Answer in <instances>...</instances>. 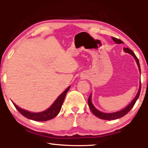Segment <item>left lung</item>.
Segmentation results:
<instances>
[{"mask_svg": "<svg viewBox=\"0 0 148 148\" xmlns=\"http://www.w3.org/2000/svg\"><path fill=\"white\" fill-rule=\"evenodd\" d=\"M112 40H113L115 42H116V44L123 43V42L121 41V40H119L118 38H114V37H112ZM123 49H124L125 52L131 54L134 57V58L135 59V60H136L138 66V69H139L140 72V66L139 61H138V59L136 57V55L134 53V52L132 51L131 49H130L129 48H125V47H124ZM140 74H141V72H140ZM140 90H141V82H140V85L138 91L137 95H136V97H135V98L133 100H132V101L128 105V106H127V107H125L124 109L120 110V111H119V112H114V113H109L108 114V113H103V112L99 111V110H97L96 108H95L93 106V104H92V102H91V95H90V96H89V99H88L89 107L90 110H91V112H92V114H93L95 116L98 117L99 118H100V119H104V120L117 119L118 118H120V117H123L124 116H125V115L128 113L130 110H131L132 108V107L134 106V105L135 104V103H136V101L138 100V97L140 96Z\"/></svg>", "mask_w": 148, "mask_h": 148, "instance_id": "left-lung-1", "label": "left lung"}]
</instances>
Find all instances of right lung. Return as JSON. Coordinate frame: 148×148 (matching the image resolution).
<instances>
[{"instance_id":"obj_1","label":"right lung","mask_w":148,"mask_h":148,"mask_svg":"<svg viewBox=\"0 0 148 148\" xmlns=\"http://www.w3.org/2000/svg\"><path fill=\"white\" fill-rule=\"evenodd\" d=\"M70 86L61 95H59L58 98L56 99V101L53 102V104L48 109L45 110L44 112H38V113H32V112H28L17 106L14 102L13 104L14 106L16 107V108L17 110V111L27 118L36 121H47V120L54 118L55 117H56L58 115L60 110L61 109L62 105L63 104L64 99L66 95V92H68Z\"/></svg>"}]
</instances>
